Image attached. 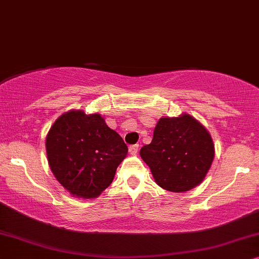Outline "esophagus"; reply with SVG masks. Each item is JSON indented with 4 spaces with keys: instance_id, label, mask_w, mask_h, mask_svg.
Listing matches in <instances>:
<instances>
[{
    "instance_id": "34e87169",
    "label": "esophagus",
    "mask_w": 259,
    "mask_h": 259,
    "mask_svg": "<svg viewBox=\"0 0 259 259\" xmlns=\"http://www.w3.org/2000/svg\"><path fill=\"white\" fill-rule=\"evenodd\" d=\"M137 151H139V144H133L129 147V153L132 155H136Z\"/></svg>"
}]
</instances>
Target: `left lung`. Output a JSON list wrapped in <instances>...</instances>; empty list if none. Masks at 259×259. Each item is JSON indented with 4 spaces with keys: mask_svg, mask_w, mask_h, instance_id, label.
<instances>
[{
    "mask_svg": "<svg viewBox=\"0 0 259 259\" xmlns=\"http://www.w3.org/2000/svg\"><path fill=\"white\" fill-rule=\"evenodd\" d=\"M214 153L211 134L188 113L158 119L151 143L140 150L155 182L174 193L187 192L201 184Z\"/></svg>",
    "mask_w": 259,
    "mask_h": 259,
    "instance_id": "obj_1",
    "label": "left lung"
}]
</instances>
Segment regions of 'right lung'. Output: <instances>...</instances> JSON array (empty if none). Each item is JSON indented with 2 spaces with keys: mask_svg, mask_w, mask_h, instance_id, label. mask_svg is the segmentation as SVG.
<instances>
[{
  "mask_svg": "<svg viewBox=\"0 0 259 259\" xmlns=\"http://www.w3.org/2000/svg\"><path fill=\"white\" fill-rule=\"evenodd\" d=\"M46 153L54 178L72 196L95 199L111 185L127 147L99 113L70 110L51 126Z\"/></svg>",
  "mask_w": 259,
  "mask_h": 259,
  "instance_id": "add662e5",
  "label": "right lung"
}]
</instances>
